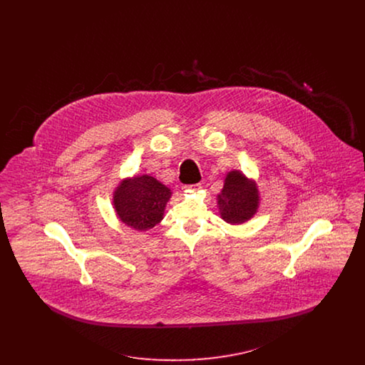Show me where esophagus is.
Instances as JSON below:
<instances>
[{"label": "esophagus", "mask_w": 365, "mask_h": 365, "mask_svg": "<svg viewBox=\"0 0 365 365\" xmlns=\"http://www.w3.org/2000/svg\"><path fill=\"white\" fill-rule=\"evenodd\" d=\"M185 191H194L200 189V185H191V186H183L182 187Z\"/></svg>", "instance_id": "1"}]
</instances>
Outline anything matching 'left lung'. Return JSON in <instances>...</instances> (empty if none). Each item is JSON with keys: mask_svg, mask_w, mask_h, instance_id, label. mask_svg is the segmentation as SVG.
<instances>
[{"mask_svg": "<svg viewBox=\"0 0 365 365\" xmlns=\"http://www.w3.org/2000/svg\"><path fill=\"white\" fill-rule=\"evenodd\" d=\"M220 217L232 226L249 222L260 208L261 197L257 182L240 170L227 173L225 186L216 195Z\"/></svg>", "mask_w": 365, "mask_h": 365, "instance_id": "obj_1", "label": "left lung"}]
</instances>
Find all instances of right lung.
<instances>
[{"mask_svg":"<svg viewBox=\"0 0 365 365\" xmlns=\"http://www.w3.org/2000/svg\"><path fill=\"white\" fill-rule=\"evenodd\" d=\"M171 195V189L155 176L135 175L119 182L113 190L112 205L124 226L148 231L163 220Z\"/></svg>","mask_w":365,"mask_h":365,"instance_id":"1","label":"right lung"}]
</instances>
